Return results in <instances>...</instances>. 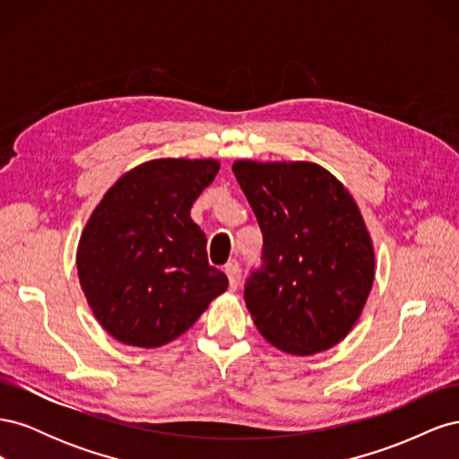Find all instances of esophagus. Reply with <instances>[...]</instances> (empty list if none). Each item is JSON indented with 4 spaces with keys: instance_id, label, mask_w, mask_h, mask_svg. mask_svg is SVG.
Masks as SVG:
<instances>
[{
    "instance_id": "34e87169",
    "label": "esophagus",
    "mask_w": 459,
    "mask_h": 459,
    "mask_svg": "<svg viewBox=\"0 0 459 459\" xmlns=\"http://www.w3.org/2000/svg\"><path fill=\"white\" fill-rule=\"evenodd\" d=\"M224 272H226V275H228V280H230V285L231 287H235L238 285V281H239V264H238V260H230L226 266H224Z\"/></svg>"
}]
</instances>
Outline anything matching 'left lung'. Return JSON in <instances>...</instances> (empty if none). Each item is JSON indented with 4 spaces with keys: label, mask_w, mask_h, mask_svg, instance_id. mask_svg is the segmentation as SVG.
Instances as JSON below:
<instances>
[{
    "label": "left lung",
    "mask_w": 459,
    "mask_h": 459,
    "mask_svg": "<svg viewBox=\"0 0 459 459\" xmlns=\"http://www.w3.org/2000/svg\"><path fill=\"white\" fill-rule=\"evenodd\" d=\"M231 170L264 235V266L245 287L256 329L285 354L329 351L356 325L375 275L354 197L308 160H235Z\"/></svg>",
    "instance_id": "8db88e82"
}]
</instances>
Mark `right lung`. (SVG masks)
Segmentation results:
<instances>
[{
	"mask_svg": "<svg viewBox=\"0 0 459 459\" xmlns=\"http://www.w3.org/2000/svg\"><path fill=\"white\" fill-rule=\"evenodd\" d=\"M216 159H155L122 174L80 235V287L97 322L122 344L157 349L186 333L228 275L211 266L191 206Z\"/></svg>",
	"mask_w": 459,
	"mask_h": 459,
	"instance_id": "add662e5",
	"label": "right lung"
}]
</instances>
